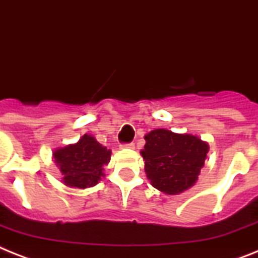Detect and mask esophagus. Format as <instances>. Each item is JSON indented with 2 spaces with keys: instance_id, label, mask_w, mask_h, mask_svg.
Masks as SVG:
<instances>
[{
  "instance_id": "1",
  "label": "esophagus",
  "mask_w": 258,
  "mask_h": 258,
  "mask_svg": "<svg viewBox=\"0 0 258 258\" xmlns=\"http://www.w3.org/2000/svg\"><path fill=\"white\" fill-rule=\"evenodd\" d=\"M122 148L134 149V148H135V144H134V143H127V144H122Z\"/></svg>"
}]
</instances>
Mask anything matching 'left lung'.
Instances as JSON below:
<instances>
[{"mask_svg": "<svg viewBox=\"0 0 258 258\" xmlns=\"http://www.w3.org/2000/svg\"><path fill=\"white\" fill-rule=\"evenodd\" d=\"M144 139L142 156L153 187L176 196L196 183L209 152L207 143L194 135L164 128L153 130Z\"/></svg>", "mask_w": 258, "mask_h": 258, "instance_id": "obj_1", "label": "left lung"}]
</instances>
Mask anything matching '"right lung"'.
<instances>
[{"label":"right lung","instance_id":"add662e5","mask_svg":"<svg viewBox=\"0 0 258 258\" xmlns=\"http://www.w3.org/2000/svg\"><path fill=\"white\" fill-rule=\"evenodd\" d=\"M111 151L93 136L84 135L76 144L59 148L53 159L62 173V182L71 187H92L103 176V165L110 161Z\"/></svg>","mask_w":258,"mask_h":258}]
</instances>
